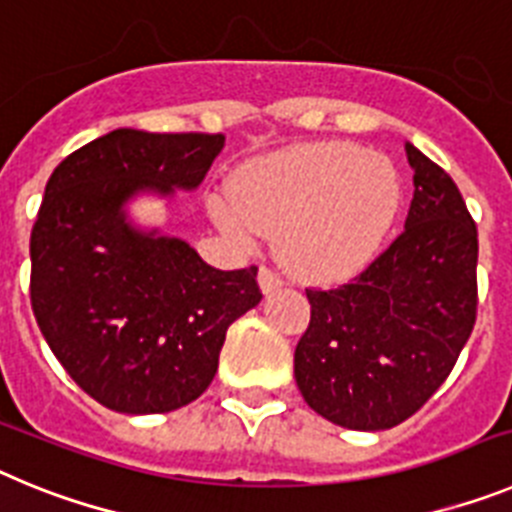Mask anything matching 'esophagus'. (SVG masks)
Instances as JSON below:
<instances>
[{"instance_id": "obj_1", "label": "esophagus", "mask_w": 512, "mask_h": 512, "mask_svg": "<svg viewBox=\"0 0 512 512\" xmlns=\"http://www.w3.org/2000/svg\"><path fill=\"white\" fill-rule=\"evenodd\" d=\"M282 277L279 274H274V271L269 269V266H261L259 269V287L264 295H269V292H274V289L282 287Z\"/></svg>"}]
</instances>
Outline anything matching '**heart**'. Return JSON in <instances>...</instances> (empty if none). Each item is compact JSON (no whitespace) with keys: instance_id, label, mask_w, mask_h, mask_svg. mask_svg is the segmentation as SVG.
<instances>
[{"instance_id":"heart-1","label":"heart","mask_w":512,"mask_h":512,"mask_svg":"<svg viewBox=\"0 0 512 512\" xmlns=\"http://www.w3.org/2000/svg\"><path fill=\"white\" fill-rule=\"evenodd\" d=\"M400 205L390 158L333 140L253 158L210 212L246 246L279 233L284 261L302 277L343 279L382 251Z\"/></svg>"}]
</instances>
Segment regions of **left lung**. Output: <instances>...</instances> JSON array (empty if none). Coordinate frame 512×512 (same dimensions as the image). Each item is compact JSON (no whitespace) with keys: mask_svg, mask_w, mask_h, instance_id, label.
Here are the masks:
<instances>
[{"mask_svg":"<svg viewBox=\"0 0 512 512\" xmlns=\"http://www.w3.org/2000/svg\"><path fill=\"white\" fill-rule=\"evenodd\" d=\"M405 230L351 284L307 289L310 325L295 379L318 415L351 431H384L423 408L477 318V225L459 187L413 143Z\"/></svg>","mask_w":512,"mask_h":512,"instance_id":"1","label":"left lung"}]
</instances>
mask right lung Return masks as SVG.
Returning a JSON list of instances; mask_svg holds the SVG:
<instances>
[{
    "label": "right lung",
    "mask_w": 512,
    "mask_h": 512,
    "mask_svg": "<svg viewBox=\"0 0 512 512\" xmlns=\"http://www.w3.org/2000/svg\"><path fill=\"white\" fill-rule=\"evenodd\" d=\"M225 135L117 128L66 156L30 235L40 333L89 397L128 415L184 408L210 387L230 323L261 302L256 266L220 271L140 228L128 202L194 192Z\"/></svg>",
    "instance_id": "right-lung-1"
}]
</instances>
